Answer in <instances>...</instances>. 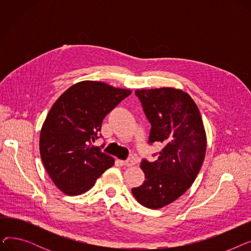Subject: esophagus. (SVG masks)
Segmentation results:
<instances>
[{
  "label": "esophagus",
  "mask_w": 251,
  "mask_h": 251,
  "mask_svg": "<svg viewBox=\"0 0 251 251\" xmlns=\"http://www.w3.org/2000/svg\"><path fill=\"white\" fill-rule=\"evenodd\" d=\"M120 163L125 167H132L136 164L134 159H127L126 161H120Z\"/></svg>",
  "instance_id": "obj_1"
}]
</instances>
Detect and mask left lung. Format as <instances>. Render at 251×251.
<instances>
[{"instance_id":"left-lung-1","label":"left lung","mask_w":251,"mask_h":251,"mask_svg":"<svg viewBox=\"0 0 251 251\" xmlns=\"http://www.w3.org/2000/svg\"><path fill=\"white\" fill-rule=\"evenodd\" d=\"M135 96L151 125L149 144L164 148L153 154L156 161H141L146 180L132 193L143 206L161 208L179 199L199 174L206 150L204 127L197 105L180 89H137Z\"/></svg>"}]
</instances>
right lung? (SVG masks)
Listing matches in <instances>:
<instances>
[{
    "instance_id": "right-lung-1",
    "label": "right lung",
    "mask_w": 251,
    "mask_h": 251,
    "mask_svg": "<svg viewBox=\"0 0 251 251\" xmlns=\"http://www.w3.org/2000/svg\"><path fill=\"white\" fill-rule=\"evenodd\" d=\"M131 90L103 82L82 81L66 90L50 110L39 135L43 164L55 185L68 195L84 193L114 165V159L92 146L104 117Z\"/></svg>"
}]
</instances>
